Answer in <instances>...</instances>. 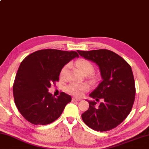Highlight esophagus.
<instances>
[{"instance_id":"1","label":"esophagus","mask_w":149,"mask_h":149,"mask_svg":"<svg viewBox=\"0 0 149 149\" xmlns=\"http://www.w3.org/2000/svg\"><path fill=\"white\" fill-rule=\"evenodd\" d=\"M81 98H77V97H73L72 98V101H75V100H77V101H79V100H81Z\"/></svg>"}]
</instances>
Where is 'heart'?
<instances>
[{"mask_svg": "<svg viewBox=\"0 0 149 149\" xmlns=\"http://www.w3.org/2000/svg\"><path fill=\"white\" fill-rule=\"evenodd\" d=\"M75 65L82 74L88 73L89 74L93 71L94 67L92 63L87 60H85V59H79L76 62ZM67 69L68 65L65 66L62 68L60 72V76L61 78H63L65 76ZM88 88V86L85 83L80 84L77 83V82H72L66 87V91L70 95L76 96V97H81L84 93L87 91Z\"/></svg>", "mask_w": 149, "mask_h": 149, "instance_id": "b5f03b06", "label": "heart"}]
</instances>
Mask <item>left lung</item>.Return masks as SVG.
I'll return each mask as SVG.
<instances>
[{"mask_svg":"<svg viewBox=\"0 0 149 149\" xmlns=\"http://www.w3.org/2000/svg\"><path fill=\"white\" fill-rule=\"evenodd\" d=\"M80 56L96 63L102 81L89 94L98 107L88 100L89 108L82 114L84 123L97 131H107L120 125L129 115L134 103L135 84L130 66L122 57L107 49L77 51Z\"/></svg>","mask_w":149,"mask_h":149,"instance_id":"left-lung-1","label":"left lung"}]
</instances>
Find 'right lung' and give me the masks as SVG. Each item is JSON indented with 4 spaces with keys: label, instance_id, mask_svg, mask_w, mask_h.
Masks as SVG:
<instances>
[{
    "label": "right lung",
    "instance_id": "1",
    "mask_svg": "<svg viewBox=\"0 0 149 149\" xmlns=\"http://www.w3.org/2000/svg\"><path fill=\"white\" fill-rule=\"evenodd\" d=\"M79 57L75 51L55 49L37 51L21 62L13 84L16 106L32 124L45 125L56 120L71 97L65 93L55 98L49 92L51 84L58 81L62 68Z\"/></svg>",
    "mask_w": 149,
    "mask_h": 149
}]
</instances>
